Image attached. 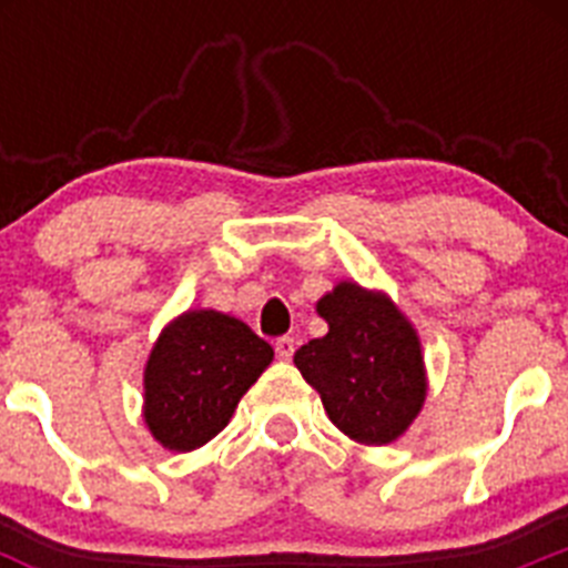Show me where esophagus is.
I'll return each mask as SVG.
<instances>
[{"instance_id":"esophagus-1","label":"esophagus","mask_w":568,"mask_h":568,"mask_svg":"<svg viewBox=\"0 0 568 568\" xmlns=\"http://www.w3.org/2000/svg\"><path fill=\"white\" fill-rule=\"evenodd\" d=\"M295 353V341L290 338V335H281V338H275V355H278L281 361H290Z\"/></svg>"}]
</instances>
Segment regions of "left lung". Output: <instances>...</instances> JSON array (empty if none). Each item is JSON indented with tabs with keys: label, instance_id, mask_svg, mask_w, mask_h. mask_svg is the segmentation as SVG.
I'll list each match as a JSON object with an SVG mask.
<instances>
[{
	"label": "left lung",
	"instance_id": "8db88e82",
	"mask_svg": "<svg viewBox=\"0 0 568 568\" xmlns=\"http://www.w3.org/2000/svg\"><path fill=\"white\" fill-rule=\"evenodd\" d=\"M318 315L329 333L301 346L295 366L341 433L358 444H389L424 404L418 335L384 295L349 281L318 301Z\"/></svg>",
	"mask_w": 568,
	"mask_h": 568
}]
</instances>
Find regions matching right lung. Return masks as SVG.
Segmentation results:
<instances>
[{"mask_svg":"<svg viewBox=\"0 0 568 568\" xmlns=\"http://www.w3.org/2000/svg\"><path fill=\"white\" fill-rule=\"evenodd\" d=\"M273 346L239 318L195 310L155 341L144 373V420L168 449L190 453L222 433Z\"/></svg>","mask_w":568,"mask_h":568,"instance_id":"1","label":"right lung"}]
</instances>
